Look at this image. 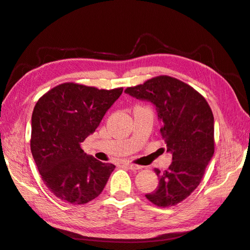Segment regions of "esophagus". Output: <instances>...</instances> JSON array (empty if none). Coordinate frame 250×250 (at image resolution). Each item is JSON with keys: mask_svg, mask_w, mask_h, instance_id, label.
I'll return each instance as SVG.
<instances>
[{"mask_svg": "<svg viewBox=\"0 0 250 250\" xmlns=\"http://www.w3.org/2000/svg\"><path fill=\"white\" fill-rule=\"evenodd\" d=\"M125 166L127 168H129L130 170L132 171H137V170H140L142 169V166H139V165H136V164H131V163H126Z\"/></svg>", "mask_w": 250, "mask_h": 250, "instance_id": "34e87169", "label": "esophagus"}]
</instances>
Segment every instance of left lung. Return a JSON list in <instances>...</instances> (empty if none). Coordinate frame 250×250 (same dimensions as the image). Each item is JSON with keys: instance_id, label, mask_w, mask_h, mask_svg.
<instances>
[{"instance_id": "1", "label": "left lung", "mask_w": 250, "mask_h": 250, "mask_svg": "<svg viewBox=\"0 0 250 250\" xmlns=\"http://www.w3.org/2000/svg\"><path fill=\"white\" fill-rule=\"evenodd\" d=\"M125 92L153 103L163 121L160 134L172 153V163L165 171L155 169L158 186L146 197L159 208L173 207L199 186L213 157L212 109L195 88L170 76L154 77Z\"/></svg>"}]
</instances>
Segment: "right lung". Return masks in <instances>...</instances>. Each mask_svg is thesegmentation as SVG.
I'll return each instance as SVG.
<instances>
[{"label":"right lung","instance_id":"1","mask_svg":"<svg viewBox=\"0 0 250 250\" xmlns=\"http://www.w3.org/2000/svg\"><path fill=\"white\" fill-rule=\"evenodd\" d=\"M123 87L65 82L38 99L32 114L31 152L45 185L55 197L85 204L101 195L115 166L99 162L81 148Z\"/></svg>","mask_w":250,"mask_h":250}]
</instances>
